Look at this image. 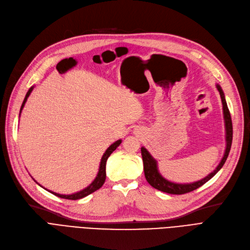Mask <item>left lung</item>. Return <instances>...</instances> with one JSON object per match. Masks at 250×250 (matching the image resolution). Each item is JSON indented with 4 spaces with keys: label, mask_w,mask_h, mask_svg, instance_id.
I'll return each instance as SVG.
<instances>
[{
    "label": "left lung",
    "mask_w": 250,
    "mask_h": 250,
    "mask_svg": "<svg viewBox=\"0 0 250 250\" xmlns=\"http://www.w3.org/2000/svg\"><path fill=\"white\" fill-rule=\"evenodd\" d=\"M219 95L221 98V102H223V108H224V117H225V125H226V141H227V147H226V151L224 154L223 160L220 161L219 165L216 167V169L211 172L208 176L205 178H203L202 180L192 182V183H188V184H180V183H174L171 182L167 179H165L162 175L160 174L158 170V165H156V161L150 155V153L147 151L144 147H141V154H142V159H143V166H144V174H145V178L150 186L156 189H159L161 191L167 192V193H172V195H183V193H187L189 191L195 190L202 187L203 184H205L208 180H210L214 175L223 168V166L225 165L228 155L230 150V146H232V140H233V125H232V118H230L229 111L227 105L226 98L224 95V91L221 89V87L217 84L216 85Z\"/></svg>",
    "instance_id": "obj_1"
}]
</instances>
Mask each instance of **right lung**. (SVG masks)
<instances>
[{"mask_svg": "<svg viewBox=\"0 0 250 250\" xmlns=\"http://www.w3.org/2000/svg\"><path fill=\"white\" fill-rule=\"evenodd\" d=\"M33 88H34V87L32 86V87L29 89V91L26 92L25 98H24V100H23V102H22V105H21V110H22V108H23V106H24V104H25V102H26L27 98H29V96L31 95V92H32ZM20 115H21V114H20ZM120 143H122V140H117V141L114 142L112 145L109 146V148L105 151V153L103 154V156H102L101 164H100V169H99V172H98V175H97L96 179H95L94 181H92L86 188L82 189L81 191H78V192H76V193H72V195H60V193L53 192V191H50V192L53 193L54 196L62 198V199H67V200H79V199H82V198H84V197L90 195L91 192L96 191L97 189L101 188L102 186H103V184H104L105 180H106V162H107L108 158L110 156V154L112 153V152L117 148V147L120 145Z\"/></svg>", "mask_w": 250, "mask_h": 250, "instance_id": "right-lung-1", "label": "right lung"}]
</instances>
